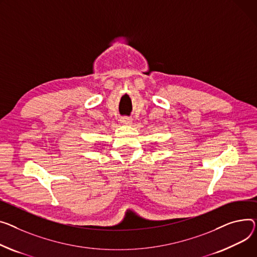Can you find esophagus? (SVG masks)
<instances>
[{
  "mask_svg": "<svg viewBox=\"0 0 257 257\" xmlns=\"http://www.w3.org/2000/svg\"><path fill=\"white\" fill-rule=\"evenodd\" d=\"M119 121H121V123L124 124V125H130L132 123V119L130 117H128V116H122Z\"/></svg>",
  "mask_w": 257,
  "mask_h": 257,
  "instance_id": "obj_1",
  "label": "esophagus"
}]
</instances>
